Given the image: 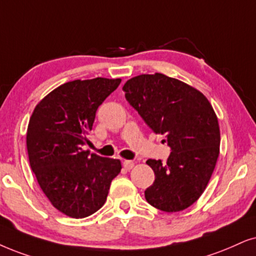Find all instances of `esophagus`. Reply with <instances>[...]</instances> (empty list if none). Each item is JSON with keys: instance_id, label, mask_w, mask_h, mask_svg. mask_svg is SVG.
Segmentation results:
<instances>
[{"instance_id": "34e87169", "label": "esophagus", "mask_w": 256, "mask_h": 256, "mask_svg": "<svg viewBox=\"0 0 256 256\" xmlns=\"http://www.w3.org/2000/svg\"><path fill=\"white\" fill-rule=\"evenodd\" d=\"M122 166H124L126 170H130V169H132V168H134V162L128 160H122Z\"/></svg>"}]
</instances>
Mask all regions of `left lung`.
<instances>
[{
	"mask_svg": "<svg viewBox=\"0 0 256 256\" xmlns=\"http://www.w3.org/2000/svg\"><path fill=\"white\" fill-rule=\"evenodd\" d=\"M125 98L171 148L166 163L148 160L154 182L145 190L152 206L166 212L186 209L204 192L220 154L214 110L200 90L162 73L142 74L122 87Z\"/></svg>",
	"mask_w": 256,
	"mask_h": 256,
	"instance_id": "obj_1",
	"label": "left lung"
}]
</instances>
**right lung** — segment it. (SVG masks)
I'll list each match as a JSON object with an SVG mask.
<instances>
[{
  "mask_svg": "<svg viewBox=\"0 0 256 256\" xmlns=\"http://www.w3.org/2000/svg\"><path fill=\"white\" fill-rule=\"evenodd\" d=\"M120 82L96 78L64 84L38 102L29 120L32 170L52 204L70 218H87L102 208L120 172L119 160L88 157L82 148L90 143L96 110Z\"/></svg>",
  "mask_w": 256,
  "mask_h": 256,
  "instance_id": "1",
  "label": "right lung"
}]
</instances>
